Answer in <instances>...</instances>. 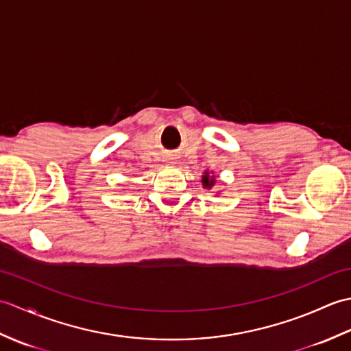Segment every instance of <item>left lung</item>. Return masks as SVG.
<instances>
[{"label":"left lung","instance_id":"left-lung-1","mask_svg":"<svg viewBox=\"0 0 351 351\" xmlns=\"http://www.w3.org/2000/svg\"><path fill=\"white\" fill-rule=\"evenodd\" d=\"M215 185V175L214 171L211 170H205L204 175H202V187L205 190H213V187Z\"/></svg>","mask_w":351,"mask_h":351}]
</instances>
